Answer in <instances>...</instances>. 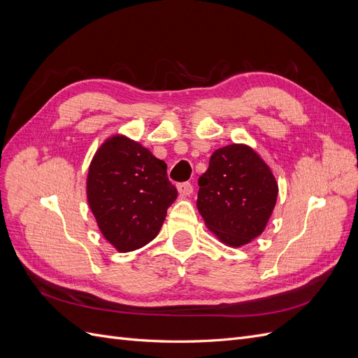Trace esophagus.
<instances>
[{
	"instance_id": "esophagus-1",
	"label": "esophagus",
	"mask_w": 358,
	"mask_h": 358,
	"mask_svg": "<svg viewBox=\"0 0 358 358\" xmlns=\"http://www.w3.org/2000/svg\"><path fill=\"white\" fill-rule=\"evenodd\" d=\"M178 191H179V196L180 197H188V196H191V194H192V185H191L189 182L179 183Z\"/></svg>"
}]
</instances>
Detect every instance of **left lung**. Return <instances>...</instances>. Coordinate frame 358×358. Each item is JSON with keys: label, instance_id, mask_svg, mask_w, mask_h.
Returning <instances> with one entry per match:
<instances>
[{"label": "left lung", "instance_id": "left-lung-1", "mask_svg": "<svg viewBox=\"0 0 358 358\" xmlns=\"http://www.w3.org/2000/svg\"><path fill=\"white\" fill-rule=\"evenodd\" d=\"M197 209L218 239L239 248L262 234L278 199L272 170L252 148L216 149L199 179Z\"/></svg>", "mask_w": 358, "mask_h": 358}]
</instances>
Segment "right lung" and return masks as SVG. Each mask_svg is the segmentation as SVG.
<instances>
[{
    "label": "right lung",
    "mask_w": 358,
    "mask_h": 358,
    "mask_svg": "<svg viewBox=\"0 0 358 358\" xmlns=\"http://www.w3.org/2000/svg\"><path fill=\"white\" fill-rule=\"evenodd\" d=\"M86 197L104 239L119 252L154 241L178 191L167 164L122 134L96 149L86 179Z\"/></svg>",
    "instance_id": "add662e5"
}]
</instances>
